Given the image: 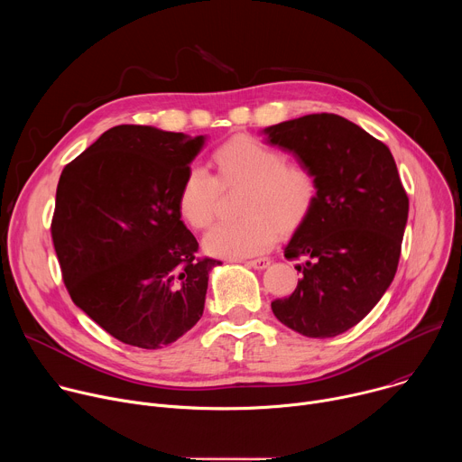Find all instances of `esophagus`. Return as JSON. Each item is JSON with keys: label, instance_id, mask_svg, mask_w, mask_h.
<instances>
[{"label": "esophagus", "instance_id": "obj_1", "mask_svg": "<svg viewBox=\"0 0 462 462\" xmlns=\"http://www.w3.org/2000/svg\"><path fill=\"white\" fill-rule=\"evenodd\" d=\"M269 265H271V259H267V257H259V259L246 261V267L255 269V271H265Z\"/></svg>", "mask_w": 462, "mask_h": 462}]
</instances>
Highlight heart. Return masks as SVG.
<instances>
[{"label":"heart","instance_id":"obj_1","mask_svg":"<svg viewBox=\"0 0 462 462\" xmlns=\"http://www.w3.org/2000/svg\"><path fill=\"white\" fill-rule=\"evenodd\" d=\"M217 179L203 166L188 168L177 195L180 217L195 230L212 225L219 184L245 188L237 223H223L207 234L203 250L212 257L243 259L267 252L280 234L300 230L312 214L318 186L312 171L248 135H237L214 153Z\"/></svg>","mask_w":462,"mask_h":462}]
</instances>
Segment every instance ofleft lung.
<instances>
[{
  "instance_id": "obj_1",
  "label": "left lung",
  "mask_w": 462,
  "mask_h": 462,
  "mask_svg": "<svg viewBox=\"0 0 462 462\" xmlns=\"http://www.w3.org/2000/svg\"><path fill=\"white\" fill-rule=\"evenodd\" d=\"M261 134L307 166L318 186L312 214L285 246V257H307L296 267L303 276L273 312L303 337H338L369 314L397 273L410 210L397 164L385 144L331 113Z\"/></svg>"
}]
</instances>
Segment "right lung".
I'll list each match as a JSON object with an SVG mask.
<instances>
[{
  "instance_id": "right-lung-1",
  "label": "right lung",
  "mask_w": 462,
  "mask_h": 462,
  "mask_svg": "<svg viewBox=\"0 0 462 462\" xmlns=\"http://www.w3.org/2000/svg\"><path fill=\"white\" fill-rule=\"evenodd\" d=\"M207 139L122 124L60 175L51 232L65 287L127 346L162 349L203 316L217 261L195 257L177 195Z\"/></svg>"
}]
</instances>
